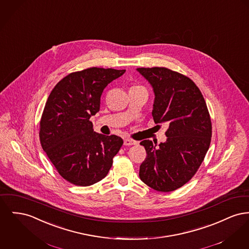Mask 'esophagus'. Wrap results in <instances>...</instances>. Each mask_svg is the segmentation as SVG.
<instances>
[{
    "label": "esophagus",
    "mask_w": 249,
    "mask_h": 249,
    "mask_svg": "<svg viewBox=\"0 0 249 249\" xmlns=\"http://www.w3.org/2000/svg\"><path fill=\"white\" fill-rule=\"evenodd\" d=\"M137 142L132 140V139H129V138H126L124 139V145L125 146H132V145H136Z\"/></svg>",
    "instance_id": "esophagus-1"
}]
</instances>
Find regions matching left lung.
Listing matches in <instances>:
<instances>
[{
	"label": "left lung",
	"instance_id": "1",
	"mask_svg": "<svg viewBox=\"0 0 249 249\" xmlns=\"http://www.w3.org/2000/svg\"><path fill=\"white\" fill-rule=\"evenodd\" d=\"M136 71L154 92V122L167 123L166 141L158 146L144 140L147 156L139 177L159 192L176 190L196 174L209 149L212 122L200 90L188 77L166 68H139Z\"/></svg>",
	"mask_w": 249,
	"mask_h": 249
}]
</instances>
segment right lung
Masks as SVG:
<instances>
[{
	"label": "right lung",
	"mask_w": 249,
	"mask_h": 249,
	"mask_svg": "<svg viewBox=\"0 0 249 249\" xmlns=\"http://www.w3.org/2000/svg\"><path fill=\"white\" fill-rule=\"evenodd\" d=\"M125 70L90 68L63 78L52 90L39 137L49 159L65 179L89 186L108 174L123 140L94 132L89 120L100 111L104 88Z\"/></svg>",
	"instance_id": "right-lung-1"
}]
</instances>
